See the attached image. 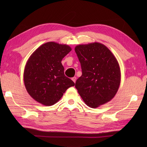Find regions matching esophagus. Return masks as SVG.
<instances>
[{"mask_svg":"<svg viewBox=\"0 0 147 147\" xmlns=\"http://www.w3.org/2000/svg\"><path fill=\"white\" fill-rule=\"evenodd\" d=\"M72 81L74 82V83H75V82H76V80H77V78L75 77H73L72 78Z\"/></svg>","mask_w":147,"mask_h":147,"instance_id":"1","label":"esophagus"}]
</instances>
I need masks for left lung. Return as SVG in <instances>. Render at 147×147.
<instances>
[{
  "instance_id": "8db88e82",
  "label": "left lung",
  "mask_w": 147,
  "mask_h": 147,
  "mask_svg": "<svg viewBox=\"0 0 147 147\" xmlns=\"http://www.w3.org/2000/svg\"><path fill=\"white\" fill-rule=\"evenodd\" d=\"M75 51L82 70L75 88L84 103L95 109L112 100L121 82L119 65L113 53L98 42L78 45Z\"/></svg>"
}]
</instances>
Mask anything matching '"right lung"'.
<instances>
[{
	"mask_svg": "<svg viewBox=\"0 0 147 147\" xmlns=\"http://www.w3.org/2000/svg\"><path fill=\"white\" fill-rule=\"evenodd\" d=\"M72 50L67 45L50 42L30 55L24 70L26 90L32 98L45 106L56 104L74 82L64 75L62 59Z\"/></svg>",
	"mask_w": 147,
	"mask_h": 147,
	"instance_id": "right-lung-1",
	"label": "right lung"
}]
</instances>
